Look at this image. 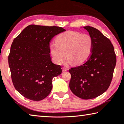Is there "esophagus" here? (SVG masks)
<instances>
[{
	"mask_svg": "<svg viewBox=\"0 0 124 124\" xmlns=\"http://www.w3.org/2000/svg\"><path fill=\"white\" fill-rule=\"evenodd\" d=\"M68 70V68L67 67H63L62 68V70L63 72H65V71H67V70Z\"/></svg>",
	"mask_w": 124,
	"mask_h": 124,
	"instance_id": "obj_1",
	"label": "esophagus"
}]
</instances>
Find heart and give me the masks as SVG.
<instances>
[{"mask_svg":"<svg viewBox=\"0 0 124 124\" xmlns=\"http://www.w3.org/2000/svg\"><path fill=\"white\" fill-rule=\"evenodd\" d=\"M55 43L50 45V51L54 61L61 64L66 57L68 62L80 64L85 62L91 54L92 40L87 34L75 31H67L56 37Z\"/></svg>","mask_w":124,"mask_h":124,"instance_id":"1","label":"heart"}]
</instances>
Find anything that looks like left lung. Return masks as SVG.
Here are the masks:
<instances>
[{
    "mask_svg": "<svg viewBox=\"0 0 124 124\" xmlns=\"http://www.w3.org/2000/svg\"><path fill=\"white\" fill-rule=\"evenodd\" d=\"M92 40L89 58L82 65L69 70L70 88L72 93L83 99H93L104 93L110 86L116 58L113 45L98 29L84 26Z\"/></svg>",
    "mask_w": 124,
    "mask_h": 124,
    "instance_id": "1",
    "label": "left lung"
}]
</instances>
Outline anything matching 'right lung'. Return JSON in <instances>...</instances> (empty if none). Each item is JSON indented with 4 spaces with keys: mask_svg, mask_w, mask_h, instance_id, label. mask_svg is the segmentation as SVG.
Returning a JSON list of instances; mask_svg holds the SVG:
<instances>
[{
    "mask_svg": "<svg viewBox=\"0 0 124 124\" xmlns=\"http://www.w3.org/2000/svg\"><path fill=\"white\" fill-rule=\"evenodd\" d=\"M65 31L61 27L30 25L14 39L9 66L14 86L25 98L39 101L50 93L53 78L62 73L61 66L51 61L50 41Z\"/></svg>",
    "mask_w": 124,
    "mask_h": 124,
    "instance_id": "1",
    "label": "right lung"
}]
</instances>
